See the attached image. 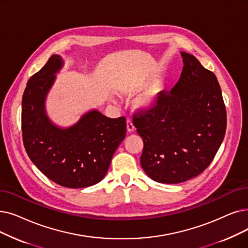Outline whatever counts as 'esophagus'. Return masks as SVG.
I'll list each match as a JSON object with an SVG mask.
<instances>
[{
	"label": "esophagus",
	"mask_w": 248,
	"mask_h": 248,
	"mask_svg": "<svg viewBox=\"0 0 248 248\" xmlns=\"http://www.w3.org/2000/svg\"><path fill=\"white\" fill-rule=\"evenodd\" d=\"M126 128H127V132H130V133L135 131V125H134L131 118H127L126 120Z\"/></svg>",
	"instance_id": "34e87169"
}]
</instances>
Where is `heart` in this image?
<instances>
[{"mask_svg":"<svg viewBox=\"0 0 248 248\" xmlns=\"http://www.w3.org/2000/svg\"><path fill=\"white\" fill-rule=\"evenodd\" d=\"M161 90H162V88H161L160 85L150 86V87L145 89L138 96V99H137L138 104L143 107H150L154 105L158 100Z\"/></svg>","mask_w":248,"mask_h":248,"instance_id":"heart-1","label":"heart"}]
</instances>
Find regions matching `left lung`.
Returning a JSON list of instances; mask_svg holds the SVG:
<instances>
[{
	"label": "left lung",
	"instance_id": "left-lung-1",
	"mask_svg": "<svg viewBox=\"0 0 248 248\" xmlns=\"http://www.w3.org/2000/svg\"><path fill=\"white\" fill-rule=\"evenodd\" d=\"M180 78L157 102L133 115L142 137L141 165L150 178L161 184H180L200 175L223 142L227 114L215 74L189 53Z\"/></svg>",
	"mask_w": 248,
	"mask_h": 248
}]
</instances>
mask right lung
<instances>
[{"label": "right lung", "mask_w": 248, "mask_h": 248, "mask_svg": "<svg viewBox=\"0 0 248 248\" xmlns=\"http://www.w3.org/2000/svg\"><path fill=\"white\" fill-rule=\"evenodd\" d=\"M58 55L32 76L22 98V138L26 153L47 178L69 188L98 184L126 134L125 117L109 118L97 110L69 128L52 124L45 110L46 94L62 68Z\"/></svg>", "instance_id": "obj_1"}]
</instances>
